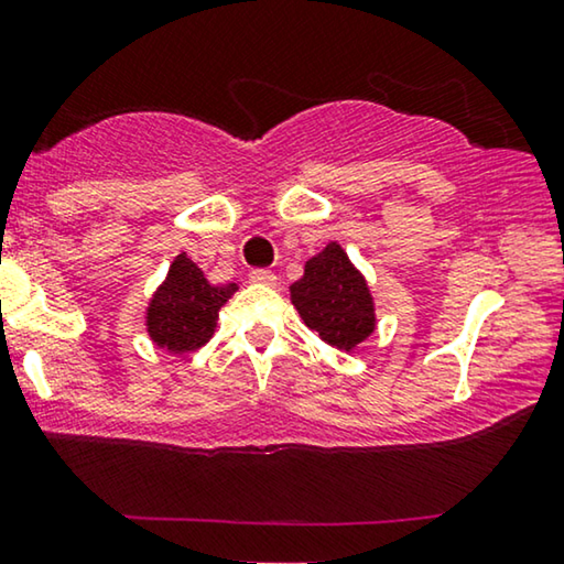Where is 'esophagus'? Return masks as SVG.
<instances>
[{
  "label": "esophagus",
  "instance_id": "34e87169",
  "mask_svg": "<svg viewBox=\"0 0 564 564\" xmlns=\"http://www.w3.org/2000/svg\"><path fill=\"white\" fill-rule=\"evenodd\" d=\"M250 281L258 283V285H275V283H279L275 273L263 271V268H258V271H250Z\"/></svg>",
  "mask_w": 564,
  "mask_h": 564
}]
</instances>
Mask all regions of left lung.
Wrapping results in <instances>:
<instances>
[{
    "label": "left lung",
    "instance_id": "left-lung-1",
    "mask_svg": "<svg viewBox=\"0 0 564 564\" xmlns=\"http://www.w3.org/2000/svg\"><path fill=\"white\" fill-rule=\"evenodd\" d=\"M289 291L304 324L329 347L351 351L372 336L377 326L372 291L339 242H329L322 253L308 258L304 275Z\"/></svg>",
    "mask_w": 564,
    "mask_h": 564
}]
</instances>
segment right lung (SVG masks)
Returning <instances> with one entry per match:
<instances>
[{"label":"right lung","instance_id":"1","mask_svg":"<svg viewBox=\"0 0 564 564\" xmlns=\"http://www.w3.org/2000/svg\"><path fill=\"white\" fill-rule=\"evenodd\" d=\"M238 283L215 285L187 253H180L147 306L149 339L172 355H187L213 339L220 308Z\"/></svg>","mask_w":564,"mask_h":564}]
</instances>
